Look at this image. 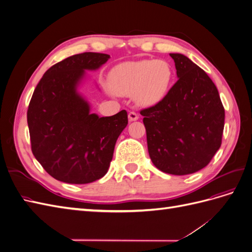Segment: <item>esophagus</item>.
Wrapping results in <instances>:
<instances>
[{"mask_svg": "<svg viewBox=\"0 0 252 252\" xmlns=\"http://www.w3.org/2000/svg\"><path fill=\"white\" fill-rule=\"evenodd\" d=\"M128 119H129V121L130 122H132V121H136L139 119V114L136 113V112H134V111H130L128 113Z\"/></svg>", "mask_w": 252, "mask_h": 252, "instance_id": "34e87169", "label": "esophagus"}]
</instances>
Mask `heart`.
<instances>
[{
	"label": "heart",
	"instance_id": "b5f03b06",
	"mask_svg": "<svg viewBox=\"0 0 252 252\" xmlns=\"http://www.w3.org/2000/svg\"><path fill=\"white\" fill-rule=\"evenodd\" d=\"M172 79L170 65L161 60L129 61L114 66L108 85L118 95H133L141 106H154L168 93Z\"/></svg>",
	"mask_w": 252,
	"mask_h": 252
}]
</instances>
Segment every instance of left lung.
Wrapping results in <instances>:
<instances>
[{"label":"left lung","mask_w":252,"mask_h":252,"mask_svg":"<svg viewBox=\"0 0 252 252\" xmlns=\"http://www.w3.org/2000/svg\"><path fill=\"white\" fill-rule=\"evenodd\" d=\"M170 57L177 83L141 114L152 163L163 172L184 175L207 166L220 149L225 110L215 83L202 68L181 53Z\"/></svg>","instance_id":"8db88e82"}]
</instances>
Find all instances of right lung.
<instances>
[{
  "label": "right lung",
  "instance_id": "obj_1",
  "mask_svg": "<svg viewBox=\"0 0 252 252\" xmlns=\"http://www.w3.org/2000/svg\"><path fill=\"white\" fill-rule=\"evenodd\" d=\"M105 53L84 52L51 66L27 110L32 150L52 178L87 184L107 173L114 146L128 124L127 111L100 118L78 91L86 70L107 62Z\"/></svg>",
  "mask_w": 252,
  "mask_h": 252
}]
</instances>
